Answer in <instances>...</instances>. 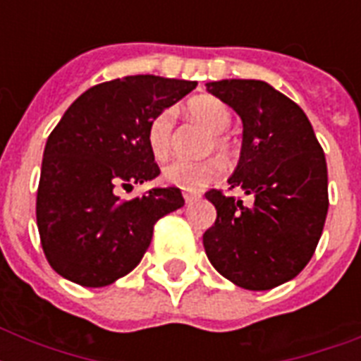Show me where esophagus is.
<instances>
[{"label": "esophagus", "mask_w": 361, "mask_h": 361, "mask_svg": "<svg viewBox=\"0 0 361 361\" xmlns=\"http://www.w3.org/2000/svg\"><path fill=\"white\" fill-rule=\"evenodd\" d=\"M183 198H185L187 204H192L197 202V200H200V195H198V192H183Z\"/></svg>", "instance_id": "esophagus-1"}]
</instances>
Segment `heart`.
Returning a JSON list of instances; mask_svg holds the SVG:
<instances>
[{"label":"heart","mask_w":361,"mask_h":361,"mask_svg":"<svg viewBox=\"0 0 361 361\" xmlns=\"http://www.w3.org/2000/svg\"><path fill=\"white\" fill-rule=\"evenodd\" d=\"M187 112L197 121L212 130V138L208 142V152L215 149L221 155L228 157L234 149V142L226 129L232 123V114L223 101L212 95H200L187 103ZM172 130H174V110L163 109L153 116L147 125V146L157 161H164L172 149ZM225 163L219 157H206L200 161H174L164 166L163 180L169 185L180 187L185 191H200L212 181L223 174Z\"/></svg>","instance_id":"heart-1"}]
</instances>
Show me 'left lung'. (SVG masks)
I'll return each instance as SVG.
<instances>
[{
    "mask_svg": "<svg viewBox=\"0 0 361 361\" xmlns=\"http://www.w3.org/2000/svg\"><path fill=\"white\" fill-rule=\"evenodd\" d=\"M208 92L236 110L243 142L231 189L251 204L212 189L217 209L204 232L209 262L247 290L294 279L313 257L328 214V169L307 116L262 80H219Z\"/></svg>",
    "mask_w": 361,
    "mask_h": 361,
    "instance_id": "1",
    "label": "left lung"
}]
</instances>
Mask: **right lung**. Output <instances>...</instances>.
I'll return each instance as SVG.
<instances>
[{"label": "right lung", "instance_id": "1", "mask_svg": "<svg viewBox=\"0 0 361 361\" xmlns=\"http://www.w3.org/2000/svg\"><path fill=\"white\" fill-rule=\"evenodd\" d=\"M197 82L136 75L84 92L54 127L37 189V226L48 264L82 286H106L135 269L153 226L181 208L178 187H155L121 200L161 174L147 146V125L192 92Z\"/></svg>", "mask_w": 361, "mask_h": 361}]
</instances>
